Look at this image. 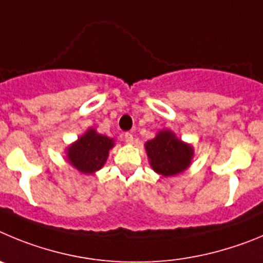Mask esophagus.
<instances>
[{"label":"esophagus","mask_w":263,"mask_h":263,"mask_svg":"<svg viewBox=\"0 0 263 263\" xmlns=\"http://www.w3.org/2000/svg\"><path fill=\"white\" fill-rule=\"evenodd\" d=\"M124 140H126L127 144H132L134 143V135L131 132H126L124 134Z\"/></svg>","instance_id":"34e87169"}]
</instances>
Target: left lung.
<instances>
[{
  "mask_svg": "<svg viewBox=\"0 0 263 263\" xmlns=\"http://www.w3.org/2000/svg\"><path fill=\"white\" fill-rule=\"evenodd\" d=\"M145 149L153 170L165 177L183 172L194 155L193 148L170 131H161L155 139L145 143Z\"/></svg>",
  "mask_w": 263,
  "mask_h": 263,
  "instance_id": "obj_1",
  "label": "left lung"
}]
</instances>
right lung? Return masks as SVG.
I'll return each mask as SVG.
<instances>
[{
	"instance_id": "right-lung-1",
	"label": "right lung",
	"mask_w": 263,
	"mask_h": 263,
	"mask_svg": "<svg viewBox=\"0 0 263 263\" xmlns=\"http://www.w3.org/2000/svg\"><path fill=\"white\" fill-rule=\"evenodd\" d=\"M112 146V139L97 134L94 129H89L68 148L69 164L80 172L90 174L105 165L108 151Z\"/></svg>"
}]
</instances>
